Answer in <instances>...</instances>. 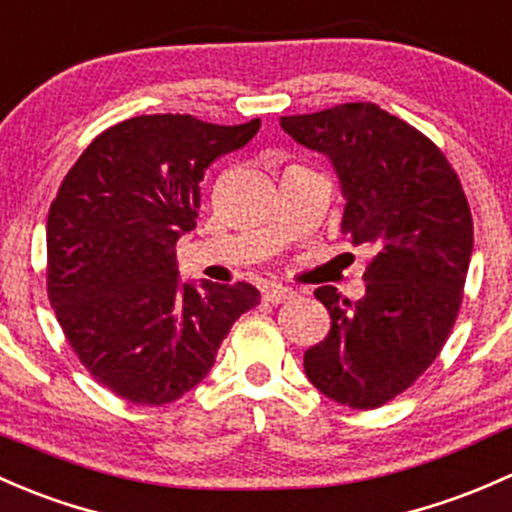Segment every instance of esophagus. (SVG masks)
Returning <instances> with one entry per match:
<instances>
[{
	"instance_id": "esophagus-1",
	"label": "esophagus",
	"mask_w": 512,
	"mask_h": 512,
	"mask_svg": "<svg viewBox=\"0 0 512 512\" xmlns=\"http://www.w3.org/2000/svg\"><path fill=\"white\" fill-rule=\"evenodd\" d=\"M262 297H265V301H270V304H282V301L292 299L294 292L289 287H282V284H267L262 289Z\"/></svg>"
}]
</instances>
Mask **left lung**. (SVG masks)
Returning <instances> with one entry per match:
<instances>
[{"mask_svg":"<svg viewBox=\"0 0 512 512\" xmlns=\"http://www.w3.org/2000/svg\"><path fill=\"white\" fill-rule=\"evenodd\" d=\"M282 129L331 161L341 233L375 250L363 299L314 292L331 328L304 353L306 378L333 402L373 410L434 363L454 326L473 252L469 203L444 154L373 102L282 117Z\"/></svg>","mask_w":512,"mask_h":512,"instance_id":"left-lung-1","label":"left lung"}]
</instances>
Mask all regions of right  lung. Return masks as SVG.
I'll return each instance as SVG.
<instances>
[{"mask_svg": "<svg viewBox=\"0 0 512 512\" xmlns=\"http://www.w3.org/2000/svg\"><path fill=\"white\" fill-rule=\"evenodd\" d=\"M260 120L211 125L142 115L105 129L58 188L46 223L48 299L100 385L134 405L179 400L211 373L252 284L188 282L176 242L196 228L201 181Z\"/></svg>", "mask_w": 512, "mask_h": 512, "instance_id": "right-lung-1", "label": "right lung"}]
</instances>
